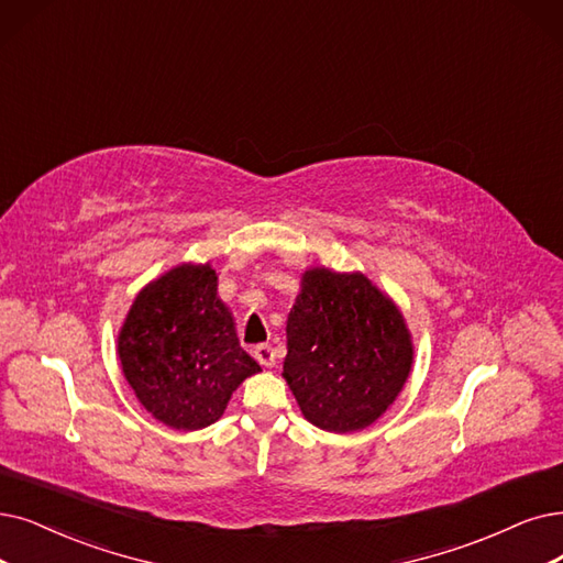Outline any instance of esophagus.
<instances>
[{"label":"esophagus","instance_id":"obj_1","mask_svg":"<svg viewBox=\"0 0 563 563\" xmlns=\"http://www.w3.org/2000/svg\"><path fill=\"white\" fill-rule=\"evenodd\" d=\"M254 355H256V360H258L263 367H275V363H277V353H275V349L269 346V344H258Z\"/></svg>","mask_w":563,"mask_h":563}]
</instances>
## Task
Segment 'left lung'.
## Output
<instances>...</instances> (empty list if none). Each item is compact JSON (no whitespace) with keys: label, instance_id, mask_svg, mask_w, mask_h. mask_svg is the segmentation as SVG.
<instances>
[{"label":"left lung","instance_id":"left-lung-1","mask_svg":"<svg viewBox=\"0 0 563 563\" xmlns=\"http://www.w3.org/2000/svg\"><path fill=\"white\" fill-rule=\"evenodd\" d=\"M286 384L325 432H360L384 416L413 365L407 319L363 273L307 267L286 319Z\"/></svg>","mask_w":563,"mask_h":563}]
</instances>
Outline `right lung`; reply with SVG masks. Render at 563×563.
<instances>
[{"label":"right lung","instance_id":"obj_1","mask_svg":"<svg viewBox=\"0 0 563 563\" xmlns=\"http://www.w3.org/2000/svg\"><path fill=\"white\" fill-rule=\"evenodd\" d=\"M212 263H177L145 284L118 332L122 374L154 420L196 432L217 422L261 372L240 346Z\"/></svg>","mask_w":563,"mask_h":563}]
</instances>
